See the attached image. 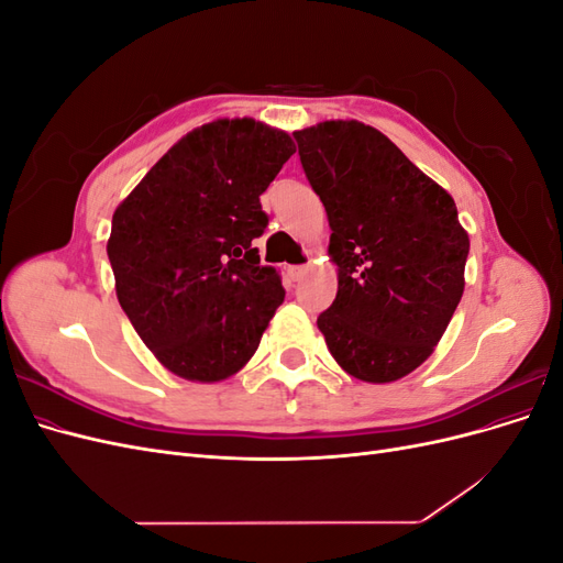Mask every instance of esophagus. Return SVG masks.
<instances>
[{
	"label": "esophagus",
	"instance_id": "34e87169",
	"mask_svg": "<svg viewBox=\"0 0 563 563\" xmlns=\"http://www.w3.org/2000/svg\"><path fill=\"white\" fill-rule=\"evenodd\" d=\"M305 275H308V265H291V267H288V277H291L294 282L302 279Z\"/></svg>",
	"mask_w": 563,
	"mask_h": 563
}]
</instances>
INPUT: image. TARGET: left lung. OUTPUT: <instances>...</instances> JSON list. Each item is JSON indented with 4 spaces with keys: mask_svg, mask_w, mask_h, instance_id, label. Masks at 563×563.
<instances>
[{
    "mask_svg": "<svg viewBox=\"0 0 563 563\" xmlns=\"http://www.w3.org/2000/svg\"><path fill=\"white\" fill-rule=\"evenodd\" d=\"M331 225L338 294L317 327L340 368L395 383L434 352L465 291L470 236L453 197L378 129L329 119L294 131Z\"/></svg>",
    "mask_w": 563,
    "mask_h": 563,
    "instance_id": "obj_1",
    "label": "left lung"
}]
</instances>
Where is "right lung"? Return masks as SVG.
<instances>
[{
  "label": "right lung",
  "instance_id": "1",
  "mask_svg": "<svg viewBox=\"0 0 563 563\" xmlns=\"http://www.w3.org/2000/svg\"><path fill=\"white\" fill-rule=\"evenodd\" d=\"M296 152L251 117L201 124L166 152L112 213L108 258L135 333L178 378L242 371L284 302L282 277L253 240L261 195Z\"/></svg>",
  "mask_w": 563,
  "mask_h": 563
}]
</instances>
